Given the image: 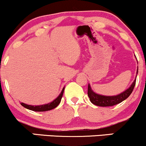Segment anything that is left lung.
Here are the masks:
<instances>
[{
    "label": "left lung",
    "mask_w": 146,
    "mask_h": 146,
    "mask_svg": "<svg viewBox=\"0 0 146 146\" xmlns=\"http://www.w3.org/2000/svg\"><path fill=\"white\" fill-rule=\"evenodd\" d=\"M138 73V69H137V75ZM135 84H136V79L134 80L133 83L132 84L130 88H128L124 92L121 93V94L116 95V96H104V95H100L94 93L91 90L90 85L88 86V96L90 99V101L93 104L99 106H113L118 104L121 103L125 99H127L130 96L132 93V90L135 88Z\"/></svg>",
    "instance_id": "obj_1"
}]
</instances>
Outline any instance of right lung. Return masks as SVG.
Wrapping results in <instances>:
<instances>
[{
    "label": "right lung",
    "instance_id": "1",
    "mask_svg": "<svg viewBox=\"0 0 146 146\" xmlns=\"http://www.w3.org/2000/svg\"><path fill=\"white\" fill-rule=\"evenodd\" d=\"M64 90V88H63L62 90L61 93H60L59 96L57 98L56 100H53V102H51V103L47 104L44 105H41V106H31V105H27L26 104L21 103V104L25 108H27V109L33 110V111H36V112H43V111H47V110H50L53 109V108H56L59 104L61 102Z\"/></svg>",
    "mask_w": 146,
    "mask_h": 146
}]
</instances>
